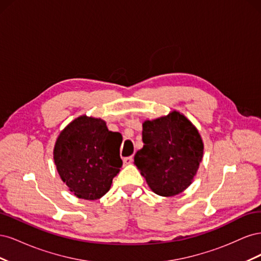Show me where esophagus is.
I'll return each mask as SVG.
<instances>
[{"mask_svg": "<svg viewBox=\"0 0 261 261\" xmlns=\"http://www.w3.org/2000/svg\"><path fill=\"white\" fill-rule=\"evenodd\" d=\"M133 160H134V156H133V155H129V156H126V158H124V159H123V162H124V164H125V165H127V164H130V163L133 162Z\"/></svg>", "mask_w": 261, "mask_h": 261, "instance_id": "34e87169", "label": "esophagus"}]
</instances>
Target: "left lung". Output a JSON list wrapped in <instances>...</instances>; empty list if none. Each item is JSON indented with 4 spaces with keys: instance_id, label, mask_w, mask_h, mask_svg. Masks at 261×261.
Listing matches in <instances>:
<instances>
[{
    "instance_id": "8db88e82",
    "label": "left lung",
    "mask_w": 261,
    "mask_h": 261,
    "mask_svg": "<svg viewBox=\"0 0 261 261\" xmlns=\"http://www.w3.org/2000/svg\"><path fill=\"white\" fill-rule=\"evenodd\" d=\"M144 147L134 161L149 187L164 197L175 196L192 184L203 154L198 130L176 111L143 124Z\"/></svg>"
}]
</instances>
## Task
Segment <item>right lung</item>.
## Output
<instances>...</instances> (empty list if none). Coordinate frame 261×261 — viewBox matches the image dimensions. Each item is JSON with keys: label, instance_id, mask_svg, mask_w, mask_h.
Masks as SVG:
<instances>
[{"label": "right lung", "instance_id": "right-lung-1", "mask_svg": "<svg viewBox=\"0 0 261 261\" xmlns=\"http://www.w3.org/2000/svg\"><path fill=\"white\" fill-rule=\"evenodd\" d=\"M122 135L110 132L101 118L81 116L55 143L54 162L62 180L78 198L94 200L106 195L120 172Z\"/></svg>", "mask_w": 261, "mask_h": 261}]
</instances>
